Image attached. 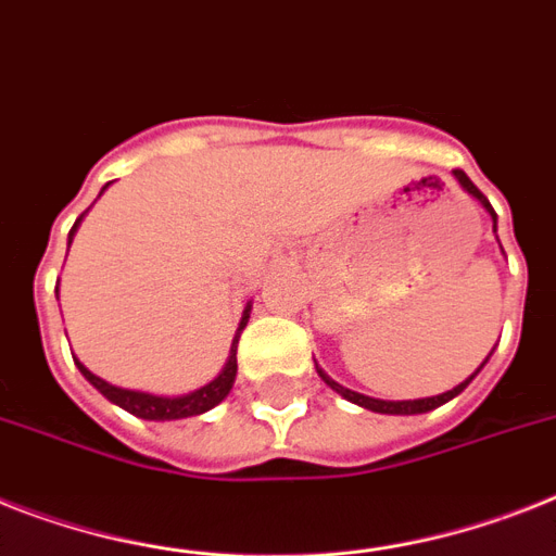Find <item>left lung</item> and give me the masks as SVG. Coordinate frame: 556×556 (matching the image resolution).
Listing matches in <instances>:
<instances>
[{"instance_id": "8db88e82", "label": "left lung", "mask_w": 556, "mask_h": 556, "mask_svg": "<svg viewBox=\"0 0 556 556\" xmlns=\"http://www.w3.org/2000/svg\"><path fill=\"white\" fill-rule=\"evenodd\" d=\"M454 176H457L459 185H463V188H466V191L471 193V197H477V200H480L482 205H485V211H491V216H494V207H491L489 200L482 197L480 188H477V185H473L471 179H468L466 170L457 168V170H454ZM494 228H497V216H494ZM480 368H482V365H480ZM480 368H477V371H473L466 382H459V386L454 388V391H445V394H440V396H426V400H403V403H388V400H374V396L356 394V391H351V388H342L340 382H333L331 377H325V371H319V377H323V380L328 382V386H331L333 391H337V394L345 396L349 403L363 405V408L377 410V414H426V410H434V408H440L442 403H448V400H454V396H457L459 391H463V388H466L468 382H471L473 377H477V374H480Z\"/></svg>"}]
</instances>
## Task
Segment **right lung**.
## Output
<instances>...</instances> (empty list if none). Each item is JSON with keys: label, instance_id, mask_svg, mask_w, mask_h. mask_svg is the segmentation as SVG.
<instances>
[{"label": "right lung", "instance_id": "obj_1", "mask_svg": "<svg viewBox=\"0 0 556 556\" xmlns=\"http://www.w3.org/2000/svg\"><path fill=\"white\" fill-rule=\"evenodd\" d=\"M102 191H105V188H102ZM79 219H83V216H79ZM79 219H76L74 228H71V237H74ZM245 323H248V311H245V317H242V323H239V331L245 328ZM237 342H239V337L233 340L231 356H228V363H225L223 374H219L216 380L207 382V386H202L200 391H191V394H185V396H153V394H146V391H128V388H116V386H111V382L99 380L97 374H90L88 368L79 363V359H76V365H79L83 377L90 382V386L97 388L99 394H105L111 403H116L119 408H125L128 414H134V417L182 419V417H197V414H205V410H211L214 405H219L225 396H228V391H231V386H233V377H237Z\"/></svg>", "mask_w": 556, "mask_h": 556}]
</instances>
